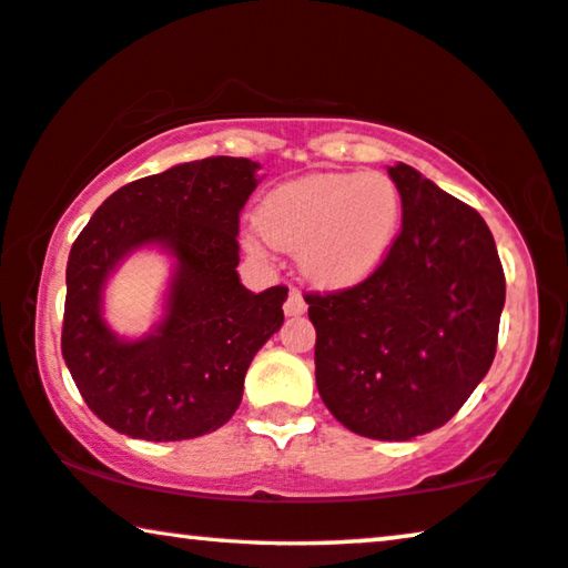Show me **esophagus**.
<instances>
[{"label":"esophagus","instance_id":"34e87169","mask_svg":"<svg viewBox=\"0 0 568 568\" xmlns=\"http://www.w3.org/2000/svg\"><path fill=\"white\" fill-rule=\"evenodd\" d=\"M306 301H303V295H301V291H293L287 293V301H285V306H283V311H285V316H301V313H306Z\"/></svg>","mask_w":568,"mask_h":568}]
</instances>
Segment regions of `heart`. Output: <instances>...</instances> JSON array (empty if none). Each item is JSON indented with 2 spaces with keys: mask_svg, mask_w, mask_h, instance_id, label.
<instances>
[{
  "mask_svg": "<svg viewBox=\"0 0 568 568\" xmlns=\"http://www.w3.org/2000/svg\"><path fill=\"white\" fill-rule=\"evenodd\" d=\"M400 224V193L383 173H311L281 183L257 209L250 252L298 255L303 275L324 287H349L375 273Z\"/></svg>",
  "mask_w": 568,
  "mask_h": 568,
  "instance_id": "1",
  "label": "heart"
}]
</instances>
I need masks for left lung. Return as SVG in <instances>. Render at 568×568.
<instances>
[{"instance_id":"1","label":"left lung","mask_w":568,"mask_h":568,"mask_svg":"<svg viewBox=\"0 0 568 568\" xmlns=\"http://www.w3.org/2000/svg\"><path fill=\"white\" fill-rule=\"evenodd\" d=\"M387 173L403 226L367 281L306 293L316 326V387L332 416L379 442L442 428L495 359L505 273L477 211L416 168Z\"/></svg>"}]
</instances>
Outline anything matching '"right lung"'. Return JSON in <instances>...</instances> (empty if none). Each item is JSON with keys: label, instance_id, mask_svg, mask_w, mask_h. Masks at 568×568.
Here are the masks:
<instances>
[{"label": "right lung", "instance_id": "right-lung-1", "mask_svg": "<svg viewBox=\"0 0 568 568\" xmlns=\"http://www.w3.org/2000/svg\"><path fill=\"white\" fill-rule=\"evenodd\" d=\"M257 163L203 158L114 191L75 236L65 267L61 349L75 387L109 428L145 442H183L222 428L242 403L244 375L283 324L287 287L240 283V211ZM176 257L166 316L124 343L100 316V293L132 248Z\"/></svg>", "mask_w": 568, "mask_h": 568}]
</instances>
